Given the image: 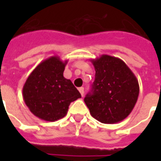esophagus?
<instances>
[{
  "label": "esophagus",
  "instance_id": "1",
  "mask_svg": "<svg viewBox=\"0 0 161 161\" xmlns=\"http://www.w3.org/2000/svg\"><path fill=\"white\" fill-rule=\"evenodd\" d=\"M78 91H79V92H80V94L82 95V97L84 96V89L83 87H80L79 89H78Z\"/></svg>",
  "mask_w": 161,
  "mask_h": 161
}]
</instances>
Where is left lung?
<instances>
[{
  "label": "left lung",
  "mask_w": 161,
  "mask_h": 161,
  "mask_svg": "<svg viewBox=\"0 0 161 161\" xmlns=\"http://www.w3.org/2000/svg\"><path fill=\"white\" fill-rule=\"evenodd\" d=\"M96 74L84 103L91 115L106 124L117 123L131 113L139 96L135 74L121 59L109 55L91 60Z\"/></svg>",
  "instance_id": "8db88e82"
}]
</instances>
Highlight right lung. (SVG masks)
Wrapping results in <instances>:
<instances>
[{
  "label": "right lung",
  "instance_id": "1",
  "mask_svg": "<svg viewBox=\"0 0 161 161\" xmlns=\"http://www.w3.org/2000/svg\"><path fill=\"white\" fill-rule=\"evenodd\" d=\"M67 60L53 56L32 71L23 86V99L38 118L55 121L64 117L71 102L81 94L70 79L64 77Z\"/></svg>",
  "mask_w": 161,
  "mask_h": 161
}]
</instances>
